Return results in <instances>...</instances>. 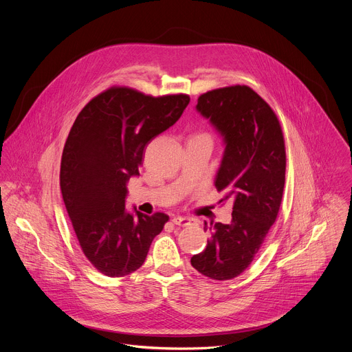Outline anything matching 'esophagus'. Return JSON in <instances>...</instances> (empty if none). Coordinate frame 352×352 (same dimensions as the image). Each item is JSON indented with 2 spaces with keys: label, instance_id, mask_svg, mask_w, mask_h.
<instances>
[{
  "label": "esophagus",
  "instance_id": "1",
  "mask_svg": "<svg viewBox=\"0 0 352 352\" xmlns=\"http://www.w3.org/2000/svg\"><path fill=\"white\" fill-rule=\"evenodd\" d=\"M171 221H173L175 226H190V224L195 223L193 219H190V217H181V216L173 217Z\"/></svg>",
  "mask_w": 352,
  "mask_h": 352
}]
</instances>
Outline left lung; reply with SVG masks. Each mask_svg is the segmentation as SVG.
Wrapping results in <instances>:
<instances>
[{
  "instance_id": "8db88e82",
  "label": "left lung",
  "mask_w": 352,
  "mask_h": 352,
  "mask_svg": "<svg viewBox=\"0 0 352 352\" xmlns=\"http://www.w3.org/2000/svg\"><path fill=\"white\" fill-rule=\"evenodd\" d=\"M196 110L223 138L214 185L223 193L220 202L232 204V219L209 228L206 249L190 265L213 280H231L254 261L277 219L285 182L284 136L270 106L243 85L202 94Z\"/></svg>"
}]
</instances>
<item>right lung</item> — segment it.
<instances>
[{
  "label": "right lung",
  "instance_id": "right-lung-1",
  "mask_svg": "<svg viewBox=\"0 0 352 352\" xmlns=\"http://www.w3.org/2000/svg\"><path fill=\"white\" fill-rule=\"evenodd\" d=\"M189 100L111 87L90 100L69 131L61 159L63 199L85 256L104 276L138 270L168 221L164 213L126 212V184L139 175L146 144L179 120Z\"/></svg>",
  "mask_w": 352,
  "mask_h": 352
}]
</instances>
